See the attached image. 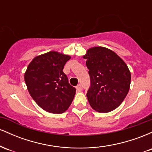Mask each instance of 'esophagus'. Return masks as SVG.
I'll return each mask as SVG.
<instances>
[{"instance_id":"esophagus-1","label":"esophagus","mask_w":152,"mask_h":152,"mask_svg":"<svg viewBox=\"0 0 152 152\" xmlns=\"http://www.w3.org/2000/svg\"><path fill=\"white\" fill-rule=\"evenodd\" d=\"M76 88L77 91H81V86L80 84H78V86L76 87Z\"/></svg>"}]
</instances>
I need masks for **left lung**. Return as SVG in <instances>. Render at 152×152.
Here are the masks:
<instances>
[{
	"label": "left lung",
	"instance_id": "8db88e82",
	"mask_svg": "<svg viewBox=\"0 0 152 152\" xmlns=\"http://www.w3.org/2000/svg\"><path fill=\"white\" fill-rule=\"evenodd\" d=\"M86 59L91 87L86 96L90 106L100 113L116 109L130 88L131 72L126 63L112 50L102 46L88 48Z\"/></svg>",
	"mask_w": 152,
	"mask_h": 152
}]
</instances>
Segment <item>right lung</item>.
<instances>
[{"label":"right lung","instance_id":"obj_1","mask_svg":"<svg viewBox=\"0 0 152 152\" xmlns=\"http://www.w3.org/2000/svg\"><path fill=\"white\" fill-rule=\"evenodd\" d=\"M71 58L57 51L37 56L28 66L26 84L31 96L41 109L52 114H62L69 109L76 88L71 86L63 69Z\"/></svg>","mask_w":152,"mask_h":152}]
</instances>
